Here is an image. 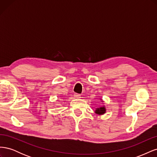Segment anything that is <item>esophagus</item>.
<instances>
[{
  "label": "esophagus",
  "mask_w": 157,
  "mask_h": 157,
  "mask_svg": "<svg viewBox=\"0 0 157 157\" xmlns=\"http://www.w3.org/2000/svg\"><path fill=\"white\" fill-rule=\"evenodd\" d=\"M74 96H75L76 98H80V95L78 94H74Z\"/></svg>",
  "instance_id": "esophagus-1"
}]
</instances>
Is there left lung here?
<instances>
[{
    "label": "left lung",
    "mask_w": 157,
    "mask_h": 157,
    "mask_svg": "<svg viewBox=\"0 0 157 157\" xmlns=\"http://www.w3.org/2000/svg\"><path fill=\"white\" fill-rule=\"evenodd\" d=\"M105 112H106V109H105V106L98 107V108L96 109V110L95 111V113L98 114V115H103L104 113H105Z\"/></svg>",
    "instance_id": "1"
}]
</instances>
